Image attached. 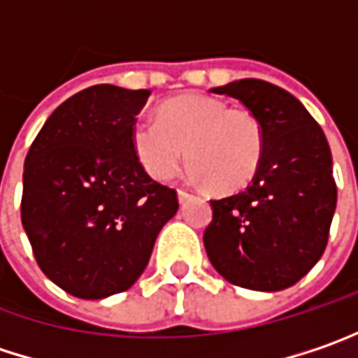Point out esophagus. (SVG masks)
<instances>
[{"label": "esophagus", "mask_w": 358, "mask_h": 358, "mask_svg": "<svg viewBox=\"0 0 358 358\" xmlns=\"http://www.w3.org/2000/svg\"><path fill=\"white\" fill-rule=\"evenodd\" d=\"M192 199V194L188 190H178V200L180 202H186V200Z\"/></svg>", "instance_id": "esophagus-1"}]
</instances>
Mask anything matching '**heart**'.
Segmentation results:
<instances>
[{"label":"heart","instance_id":"heart-1","mask_svg":"<svg viewBox=\"0 0 358 358\" xmlns=\"http://www.w3.org/2000/svg\"><path fill=\"white\" fill-rule=\"evenodd\" d=\"M131 145L143 170L156 180L176 174L186 156L190 178L235 192L255 176L263 156V125L249 109H231L208 95H182L159 107L158 119L139 117Z\"/></svg>","mask_w":358,"mask_h":358}]
</instances>
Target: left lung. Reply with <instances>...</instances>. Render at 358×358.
<instances>
[{
	"label": "left lung",
	"instance_id": "left-lung-1",
	"mask_svg": "<svg viewBox=\"0 0 358 358\" xmlns=\"http://www.w3.org/2000/svg\"><path fill=\"white\" fill-rule=\"evenodd\" d=\"M239 99L263 125V156L251 184L210 200L206 255L231 284L278 292L322 257L336 208L332 156L322 127L287 91L257 78L213 89Z\"/></svg>",
	"mask_w": 358,
	"mask_h": 358
}]
</instances>
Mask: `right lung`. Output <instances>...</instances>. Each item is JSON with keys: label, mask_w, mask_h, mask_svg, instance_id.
Returning a JSON list of instances; mask_svg holds the SVG:
<instances>
[{"label": "right lung", "mask_w": 358, "mask_h": 358, "mask_svg": "<svg viewBox=\"0 0 358 358\" xmlns=\"http://www.w3.org/2000/svg\"><path fill=\"white\" fill-rule=\"evenodd\" d=\"M148 96L89 87L48 117L26 156L22 224L40 269L76 298L129 289L178 210L176 190L150 178L131 145Z\"/></svg>", "instance_id": "right-lung-1"}]
</instances>
